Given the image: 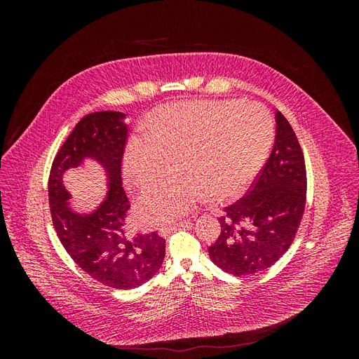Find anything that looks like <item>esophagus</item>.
I'll return each mask as SVG.
<instances>
[{"label": "esophagus", "mask_w": 359, "mask_h": 359, "mask_svg": "<svg viewBox=\"0 0 359 359\" xmlns=\"http://www.w3.org/2000/svg\"><path fill=\"white\" fill-rule=\"evenodd\" d=\"M187 224H190L187 220H182V222H178V223H175V224H170V226H163L158 232H160V235L166 236V235H168V233H170L172 231L180 229V227H184V226H187Z\"/></svg>", "instance_id": "esophagus-1"}]
</instances>
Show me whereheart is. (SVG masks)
Segmentation results:
<instances>
[{
	"label": "heart",
	"mask_w": 359,
	"mask_h": 359,
	"mask_svg": "<svg viewBox=\"0 0 359 359\" xmlns=\"http://www.w3.org/2000/svg\"><path fill=\"white\" fill-rule=\"evenodd\" d=\"M273 119L257 103L190 102L158 107L147 136L130 139L123 173L145 189L170 166L175 173L148 189L136 205L139 222L158 226L178 219L203 196L226 201L241 193L265 163L273 144Z\"/></svg>",
	"instance_id": "heart-1"
}]
</instances>
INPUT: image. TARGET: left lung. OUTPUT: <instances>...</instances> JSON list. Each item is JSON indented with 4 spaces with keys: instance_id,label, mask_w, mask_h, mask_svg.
Returning <instances> with one entry per match:
<instances>
[{
    "instance_id": "1",
    "label": "left lung",
    "mask_w": 359,
    "mask_h": 359,
    "mask_svg": "<svg viewBox=\"0 0 359 359\" xmlns=\"http://www.w3.org/2000/svg\"><path fill=\"white\" fill-rule=\"evenodd\" d=\"M276 142L244 198L226 206L222 231L208 247L212 262L236 277L273 266L295 240L306 208L307 173L298 137L276 114Z\"/></svg>"
}]
</instances>
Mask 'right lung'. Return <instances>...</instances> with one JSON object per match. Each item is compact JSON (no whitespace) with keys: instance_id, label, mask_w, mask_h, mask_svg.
<instances>
[{"instance_id":"add662e5","label":"right lung","mask_w":359,"mask_h":359,"mask_svg":"<svg viewBox=\"0 0 359 359\" xmlns=\"http://www.w3.org/2000/svg\"><path fill=\"white\" fill-rule=\"evenodd\" d=\"M124 118L123 112L114 111L85 115L53 158L48 190L53 227L79 268L102 285L135 289L160 269L166 241L157 232L132 235L126 229L130 202L121 180L128 133ZM85 158L99 162L108 178L107 198L90 215L69 208V194L62 184L63 172Z\"/></svg>"}]
</instances>
